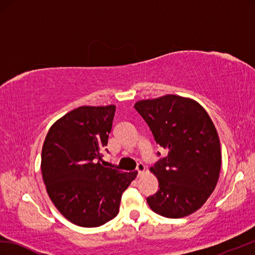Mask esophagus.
<instances>
[{"label": "esophagus", "mask_w": 255, "mask_h": 255, "mask_svg": "<svg viewBox=\"0 0 255 255\" xmlns=\"http://www.w3.org/2000/svg\"><path fill=\"white\" fill-rule=\"evenodd\" d=\"M144 169H145L144 165L142 164V163H138V165H137V168H135V171H137V175H138V176H140L142 173H143Z\"/></svg>", "instance_id": "esophagus-1"}]
</instances>
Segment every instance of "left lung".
<instances>
[{
	"label": "left lung",
	"mask_w": 255,
	"mask_h": 255,
	"mask_svg": "<svg viewBox=\"0 0 255 255\" xmlns=\"http://www.w3.org/2000/svg\"><path fill=\"white\" fill-rule=\"evenodd\" d=\"M134 109L167 151L150 169L159 189L147 197V204L168 218L192 214L206 202L220 177L222 152L214 124L199 103L174 94L139 101Z\"/></svg>",
	"instance_id": "left-lung-1"
}]
</instances>
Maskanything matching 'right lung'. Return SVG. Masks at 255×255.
Wrapping results in <instances>:
<instances>
[{"label":"right lung","instance_id":"right-lung-1","mask_svg":"<svg viewBox=\"0 0 255 255\" xmlns=\"http://www.w3.org/2000/svg\"><path fill=\"white\" fill-rule=\"evenodd\" d=\"M115 110L80 106L60 118L44 140L41 171L46 191L62 215L81 227L113 220L123 192L137 177L135 171L121 173L100 163Z\"/></svg>","mask_w":255,"mask_h":255}]
</instances>
